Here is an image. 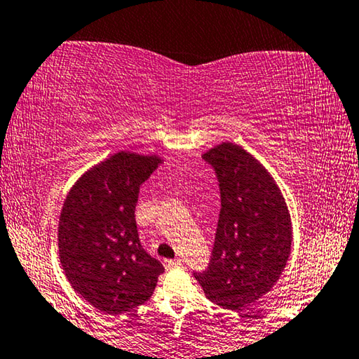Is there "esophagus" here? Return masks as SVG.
Instances as JSON below:
<instances>
[{
    "label": "esophagus",
    "mask_w": 359,
    "mask_h": 359,
    "mask_svg": "<svg viewBox=\"0 0 359 359\" xmlns=\"http://www.w3.org/2000/svg\"><path fill=\"white\" fill-rule=\"evenodd\" d=\"M180 265H182V260H180V259H175V260H164L165 270H170V269H174V266H180Z\"/></svg>",
    "instance_id": "34e87169"
}]
</instances>
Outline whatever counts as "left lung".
Masks as SVG:
<instances>
[{
	"label": "left lung",
	"instance_id": "obj_1",
	"mask_svg": "<svg viewBox=\"0 0 359 359\" xmlns=\"http://www.w3.org/2000/svg\"><path fill=\"white\" fill-rule=\"evenodd\" d=\"M219 182L221 211L208 269L194 273L206 297L244 311L266 294L291 254V216L280 187L260 161L234 143L203 153Z\"/></svg>",
	"mask_w": 359,
	"mask_h": 359
}]
</instances>
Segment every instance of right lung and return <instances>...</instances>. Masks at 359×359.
Masks as SVG:
<instances>
[{
  "instance_id": "add662e5",
  "label": "right lung",
  "mask_w": 359,
  "mask_h": 359,
  "mask_svg": "<svg viewBox=\"0 0 359 359\" xmlns=\"http://www.w3.org/2000/svg\"><path fill=\"white\" fill-rule=\"evenodd\" d=\"M118 151L81 175L58 223V254L69 285L104 314H123L153 296L164 266L141 247L135 221L140 187L163 163Z\"/></svg>"
}]
</instances>
